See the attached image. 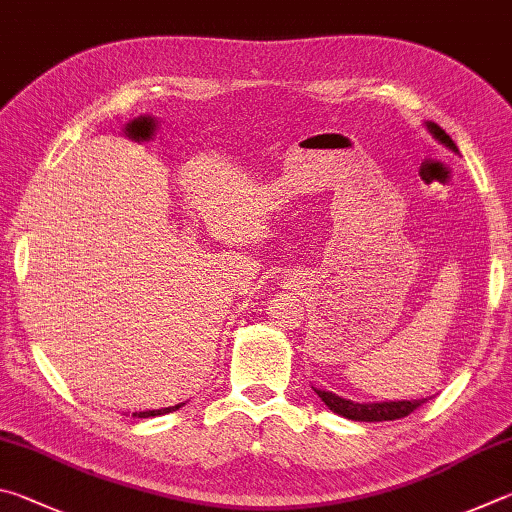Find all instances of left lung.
<instances>
[{
	"label": "left lung",
	"mask_w": 512,
	"mask_h": 512,
	"mask_svg": "<svg viewBox=\"0 0 512 512\" xmlns=\"http://www.w3.org/2000/svg\"><path fill=\"white\" fill-rule=\"evenodd\" d=\"M427 130L432 132V137L441 141L443 146H447L454 152H459L456 143L450 139V134H445L441 125L427 121ZM315 393L321 398V402H326V407H330V411H335V414L344 416L348 420H360V423H382V420L405 418L411 414V411L427 402V398H423V400H389V402H353V400L337 396V393H333V391L315 389Z\"/></svg>",
	"instance_id": "1"
}]
</instances>
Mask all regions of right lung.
Segmentation results:
<instances>
[{
    "instance_id": "obj_1",
    "label": "right lung",
    "mask_w": 512,
    "mask_h": 512,
    "mask_svg": "<svg viewBox=\"0 0 512 512\" xmlns=\"http://www.w3.org/2000/svg\"><path fill=\"white\" fill-rule=\"evenodd\" d=\"M184 402H179V405L175 407H164V409H150V411H139V414H132L137 418H150V416H164V414H170V411H177L179 407H182Z\"/></svg>"
}]
</instances>
